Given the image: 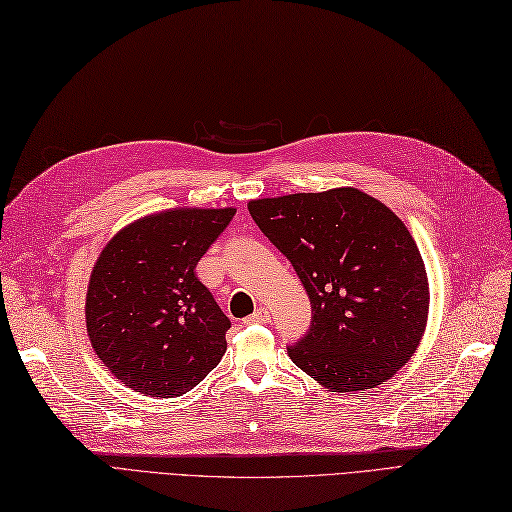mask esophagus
<instances>
[{"instance_id": "1", "label": "esophagus", "mask_w": 512, "mask_h": 512, "mask_svg": "<svg viewBox=\"0 0 512 512\" xmlns=\"http://www.w3.org/2000/svg\"><path fill=\"white\" fill-rule=\"evenodd\" d=\"M271 320V316H269V309H265V307H258L256 312L252 314V316H247L243 322L245 324H267Z\"/></svg>"}]
</instances>
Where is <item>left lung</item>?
I'll use <instances>...</instances> for the list:
<instances>
[{
  "mask_svg": "<svg viewBox=\"0 0 512 512\" xmlns=\"http://www.w3.org/2000/svg\"><path fill=\"white\" fill-rule=\"evenodd\" d=\"M247 209L312 301V327L288 348L292 363L333 393L391 380L429 316L425 262L406 224L356 188L256 198Z\"/></svg>",
  "mask_w": 512,
  "mask_h": 512,
  "instance_id": "left-lung-1",
  "label": "left lung"
}]
</instances>
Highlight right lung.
I'll use <instances>...</instances> for the list:
<instances>
[{"instance_id": "add662e5", "label": "right lung", "mask_w": 512, "mask_h": 512, "mask_svg": "<svg viewBox=\"0 0 512 512\" xmlns=\"http://www.w3.org/2000/svg\"><path fill=\"white\" fill-rule=\"evenodd\" d=\"M235 211H158L104 245L89 275L87 335L98 359L128 389L179 397L220 363L230 320L194 269Z\"/></svg>"}]
</instances>
